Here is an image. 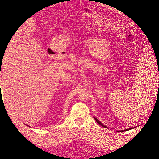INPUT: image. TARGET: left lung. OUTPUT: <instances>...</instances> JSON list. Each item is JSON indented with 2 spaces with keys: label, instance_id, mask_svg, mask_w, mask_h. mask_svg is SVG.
I'll return each mask as SVG.
<instances>
[{
  "label": "left lung",
  "instance_id": "left-lung-1",
  "mask_svg": "<svg viewBox=\"0 0 159 159\" xmlns=\"http://www.w3.org/2000/svg\"><path fill=\"white\" fill-rule=\"evenodd\" d=\"M94 119H95V120L96 121V122L97 123H98L100 126H102V127H104V128H107L106 126H104V125L102 124V123H101L100 121L97 119V118H96L95 117H94ZM136 127H137V126H134V127H132V128H127V129H126V130H118L117 132H124V131H127V130H132L133 129V128H136Z\"/></svg>",
  "mask_w": 159,
  "mask_h": 159
}]
</instances>
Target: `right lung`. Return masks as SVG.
I'll use <instances>...</instances> for the list:
<instances>
[{"instance_id":"obj_1","label":"right lung","mask_w":159,"mask_h":159,"mask_svg":"<svg viewBox=\"0 0 159 159\" xmlns=\"http://www.w3.org/2000/svg\"><path fill=\"white\" fill-rule=\"evenodd\" d=\"M26 125V126H28V125H26V124H25ZM30 127V126H29Z\"/></svg>"}]
</instances>
